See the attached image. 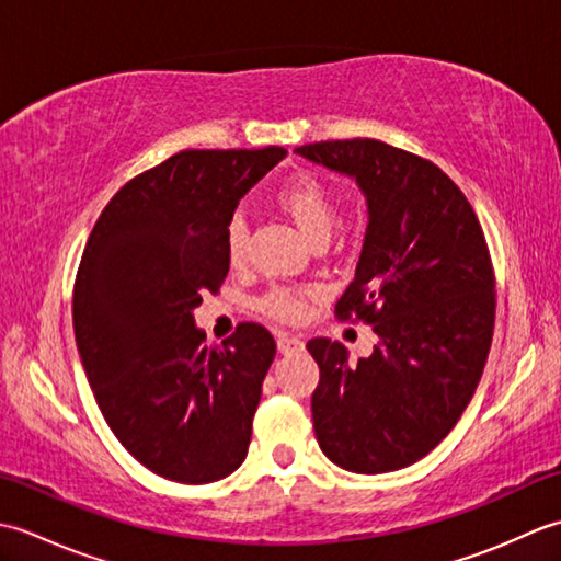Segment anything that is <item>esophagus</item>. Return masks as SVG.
Here are the masks:
<instances>
[{
	"instance_id": "esophagus-1",
	"label": "esophagus",
	"mask_w": 561,
	"mask_h": 561,
	"mask_svg": "<svg viewBox=\"0 0 561 561\" xmlns=\"http://www.w3.org/2000/svg\"><path fill=\"white\" fill-rule=\"evenodd\" d=\"M277 350L279 354H299L304 352V340L301 337H294V335H279L277 337Z\"/></svg>"
}]
</instances>
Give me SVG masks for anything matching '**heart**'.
Listing matches in <instances>:
<instances>
[{"instance_id": "1", "label": "heart", "mask_w": 561, "mask_h": 561, "mask_svg": "<svg viewBox=\"0 0 561 561\" xmlns=\"http://www.w3.org/2000/svg\"><path fill=\"white\" fill-rule=\"evenodd\" d=\"M279 207L289 214L296 226L311 238L313 243L328 241L330 231L335 229L340 219L337 202L332 197L330 187L318 181L316 175H296L277 193ZM248 243V224L243 214H233L226 224V255L231 262H241ZM313 289H294V287H272L262 294L260 308L267 316L279 320H301L306 313V299Z\"/></svg>"}]
</instances>
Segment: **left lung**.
I'll use <instances>...</instances> for the list:
<instances>
[{
	"mask_svg": "<svg viewBox=\"0 0 561 561\" xmlns=\"http://www.w3.org/2000/svg\"><path fill=\"white\" fill-rule=\"evenodd\" d=\"M296 153L362 187L364 248L335 316L378 335L356 362L340 342L306 344L320 368L316 438L350 472L408 468L456 426L492 347L496 294L482 226L436 163L386 141H316Z\"/></svg>",
	"mask_w": 561,
	"mask_h": 561,
	"instance_id": "8db88e82",
	"label": "left lung"
}]
</instances>
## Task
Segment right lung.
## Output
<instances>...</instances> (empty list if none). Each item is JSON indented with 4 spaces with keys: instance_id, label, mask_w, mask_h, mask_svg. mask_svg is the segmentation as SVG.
<instances>
[{
    "instance_id": "right-lung-1",
    "label": "right lung",
    "mask_w": 561,
    "mask_h": 561,
    "mask_svg": "<svg viewBox=\"0 0 561 561\" xmlns=\"http://www.w3.org/2000/svg\"><path fill=\"white\" fill-rule=\"evenodd\" d=\"M287 151L185 149L105 205L79 262L71 320L117 440L165 480L207 484L248 456L277 344L257 323L207 344L193 311L229 274L226 224Z\"/></svg>"
}]
</instances>
